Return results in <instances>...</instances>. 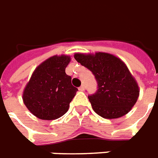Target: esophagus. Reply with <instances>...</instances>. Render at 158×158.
<instances>
[{
	"instance_id": "34e87169",
	"label": "esophagus",
	"mask_w": 158,
	"mask_h": 158,
	"mask_svg": "<svg viewBox=\"0 0 158 158\" xmlns=\"http://www.w3.org/2000/svg\"><path fill=\"white\" fill-rule=\"evenodd\" d=\"M84 89H85V88H84V85H81V86L79 87V91H84Z\"/></svg>"
}]
</instances>
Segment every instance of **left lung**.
<instances>
[{
    "instance_id": "1",
    "label": "left lung",
    "mask_w": 158,
    "mask_h": 158,
    "mask_svg": "<svg viewBox=\"0 0 158 158\" xmlns=\"http://www.w3.org/2000/svg\"><path fill=\"white\" fill-rule=\"evenodd\" d=\"M74 56L91 70L98 82L96 94L89 96L94 111L105 119H116L130 112L139 98V88L125 62L100 52L75 53Z\"/></svg>"
}]
</instances>
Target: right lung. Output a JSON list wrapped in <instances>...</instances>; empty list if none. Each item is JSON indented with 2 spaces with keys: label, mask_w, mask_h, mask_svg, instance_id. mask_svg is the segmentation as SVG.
Listing matches in <instances>:
<instances>
[{
  "label": "right lung",
  "mask_w": 158,
  "mask_h": 158,
  "mask_svg": "<svg viewBox=\"0 0 158 158\" xmlns=\"http://www.w3.org/2000/svg\"><path fill=\"white\" fill-rule=\"evenodd\" d=\"M67 55L53 56L42 62L32 74L23 92V102L33 115L41 120L58 119L69 110L78 89L65 74L70 62Z\"/></svg>",
  "instance_id": "add662e5"
}]
</instances>
